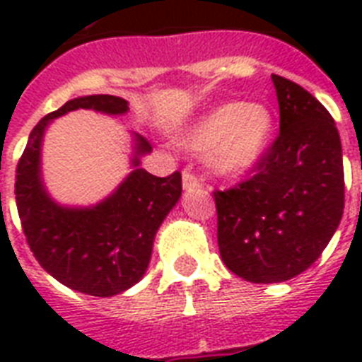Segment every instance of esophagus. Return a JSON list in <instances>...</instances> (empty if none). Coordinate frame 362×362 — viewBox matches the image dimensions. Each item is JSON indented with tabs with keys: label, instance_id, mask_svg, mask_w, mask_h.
Returning a JSON list of instances; mask_svg holds the SVG:
<instances>
[{
	"label": "esophagus",
	"instance_id": "obj_1",
	"mask_svg": "<svg viewBox=\"0 0 362 362\" xmlns=\"http://www.w3.org/2000/svg\"><path fill=\"white\" fill-rule=\"evenodd\" d=\"M182 184H184V189L187 193L201 192L203 189V180L192 169H184V173H182Z\"/></svg>",
	"mask_w": 362,
	"mask_h": 362
}]
</instances>
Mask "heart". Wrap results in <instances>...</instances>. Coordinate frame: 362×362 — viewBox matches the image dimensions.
I'll use <instances>...</instances> for the list:
<instances>
[{
  "label": "heart",
  "mask_w": 362,
  "mask_h": 362,
  "mask_svg": "<svg viewBox=\"0 0 362 362\" xmlns=\"http://www.w3.org/2000/svg\"><path fill=\"white\" fill-rule=\"evenodd\" d=\"M274 129V116L263 103L233 101L216 107L187 129L184 142L206 152L223 175H240L255 163Z\"/></svg>",
  "instance_id": "b5f03b06"
}]
</instances>
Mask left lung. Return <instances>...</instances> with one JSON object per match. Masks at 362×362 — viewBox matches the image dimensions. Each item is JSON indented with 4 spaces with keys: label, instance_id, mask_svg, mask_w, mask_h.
<instances>
[{
    "label": "left lung",
    "instance_id": "1",
    "mask_svg": "<svg viewBox=\"0 0 362 362\" xmlns=\"http://www.w3.org/2000/svg\"><path fill=\"white\" fill-rule=\"evenodd\" d=\"M280 133L252 176L216 189L218 246L233 274L291 280L312 267L344 214L342 144L329 110L297 82L272 75Z\"/></svg>",
    "mask_w": 362,
    "mask_h": 362
}]
</instances>
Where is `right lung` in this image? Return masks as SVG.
Listing matches in <instances>:
<instances>
[{
  "label": "right lung",
  "instance_id": "right-lung-1",
  "mask_svg": "<svg viewBox=\"0 0 362 362\" xmlns=\"http://www.w3.org/2000/svg\"><path fill=\"white\" fill-rule=\"evenodd\" d=\"M76 109L124 115L127 101L115 95L71 99L47 115L30 133L16 165V209L28 246L59 284L93 297H112L129 289L146 272L156 231L178 203L182 175L159 178L135 169L118 189L92 209H65L48 197L41 182V141L48 122ZM139 156L152 152L150 142L135 135Z\"/></svg>",
  "mask_w": 362,
  "mask_h": 362
}]
</instances>
